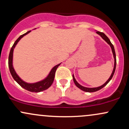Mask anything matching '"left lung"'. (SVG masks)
Returning <instances> with one entry per match:
<instances>
[{
    "label": "left lung",
    "instance_id": "1",
    "mask_svg": "<svg viewBox=\"0 0 129 129\" xmlns=\"http://www.w3.org/2000/svg\"><path fill=\"white\" fill-rule=\"evenodd\" d=\"M96 33H97L98 35H100V36L102 38V39H104V40L105 41V42H107V43H108L109 45H110V47H111V51H112V53H113V57H114V68H113V72H112V73H111V76H110V78H109L108 80H107V81H106L105 83L104 84H103V85L99 86V87H84V86H81V84H79V83H78L77 81H76V80H75V78L74 75H73V81H74V83H75V85L77 86V87H78L79 89H80L81 90H83V91H84V92H96V91H97V90L101 89L102 88H103V87H105V86L107 85V84H108L109 82H110V81L111 80V78H113V75H114V72H115L116 66V57L115 51H114V46H113V44L111 43V42H110V39H109L107 37V35L105 34L104 33H103V32H99V31H96Z\"/></svg>",
    "mask_w": 129,
    "mask_h": 129
}]
</instances>
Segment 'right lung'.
<instances>
[{
  "label": "right lung",
  "instance_id": "right-lung-1",
  "mask_svg": "<svg viewBox=\"0 0 129 129\" xmlns=\"http://www.w3.org/2000/svg\"><path fill=\"white\" fill-rule=\"evenodd\" d=\"M31 31H28L26 33L24 34L23 35H21L18 39L15 41V42L14 43L12 47V48L10 49V52L9 54V57H8V67H9L10 72L11 75H12V77L13 78V79L15 80L18 84L20 85L21 87H23L24 89H25V90H29L30 92H40L41 91H43L47 89H48L51 84H53L54 81V76H55V73H56V70H57V67H59L60 65V63L56 65L54 67L53 69L51 70L50 72L49 73V74L48 75V76L45 78L43 80L40 81L36 82V83H27V82L24 81L18 76V75L17 74L16 71L15 70L13 66V51L15 49L16 45L18 44L19 41L24 36H25V35L28 34L29 32H30Z\"/></svg>",
  "mask_w": 129,
  "mask_h": 129
}]
</instances>
